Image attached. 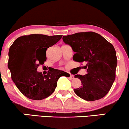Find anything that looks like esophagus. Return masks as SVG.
<instances>
[{
    "label": "esophagus",
    "instance_id": "esophagus-1",
    "mask_svg": "<svg viewBox=\"0 0 129 129\" xmlns=\"http://www.w3.org/2000/svg\"><path fill=\"white\" fill-rule=\"evenodd\" d=\"M70 79H74V75H73V74H70Z\"/></svg>",
    "mask_w": 129,
    "mask_h": 129
}]
</instances>
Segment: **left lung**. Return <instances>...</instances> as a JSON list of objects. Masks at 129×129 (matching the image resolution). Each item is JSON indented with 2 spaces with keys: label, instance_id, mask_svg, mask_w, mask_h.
Here are the masks:
<instances>
[{
  "label": "left lung",
  "instance_id": "left-lung-1",
  "mask_svg": "<svg viewBox=\"0 0 129 129\" xmlns=\"http://www.w3.org/2000/svg\"><path fill=\"white\" fill-rule=\"evenodd\" d=\"M72 47L74 61L85 63L84 76L77 74L81 87L74 89L77 95L88 101L98 100L108 93L115 79L117 59L113 45L96 33H77L62 37Z\"/></svg>",
  "mask_w": 129,
  "mask_h": 129
}]
</instances>
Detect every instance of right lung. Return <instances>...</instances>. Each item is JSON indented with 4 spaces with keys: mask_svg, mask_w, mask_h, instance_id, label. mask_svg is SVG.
I'll list each match as a JSON object with an SVG mask.
<instances>
[{
    "mask_svg": "<svg viewBox=\"0 0 129 129\" xmlns=\"http://www.w3.org/2000/svg\"><path fill=\"white\" fill-rule=\"evenodd\" d=\"M62 37L38 34L22 36L11 46L8 67L11 78L19 90L28 98H46L55 91L60 77H70L68 73L53 68L45 76L37 71L40 64L46 61L47 49L56 43Z\"/></svg>",
    "mask_w": 129,
    "mask_h": 129,
    "instance_id": "1",
    "label": "right lung"
}]
</instances>
